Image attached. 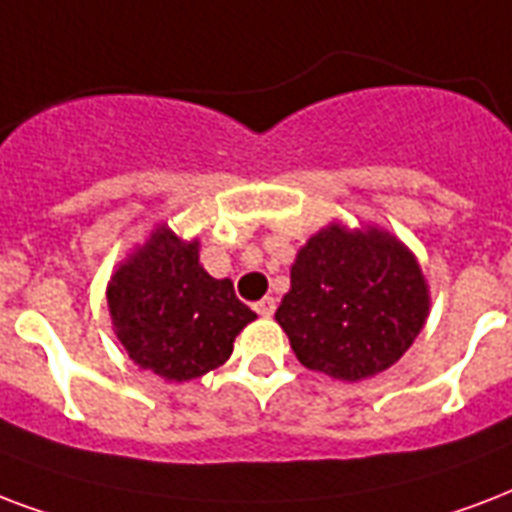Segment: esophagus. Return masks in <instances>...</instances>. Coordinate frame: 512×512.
<instances>
[{"label": "esophagus", "mask_w": 512, "mask_h": 512, "mask_svg": "<svg viewBox=\"0 0 512 512\" xmlns=\"http://www.w3.org/2000/svg\"><path fill=\"white\" fill-rule=\"evenodd\" d=\"M255 311H257V314H260V317H271L273 311H276V300H273V298L257 300Z\"/></svg>", "instance_id": "esophagus-1"}]
</instances>
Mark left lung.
Masks as SVG:
<instances>
[{
	"label": "left lung",
	"mask_w": 512,
	"mask_h": 512,
	"mask_svg": "<svg viewBox=\"0 0 512 512\" xmlns=\"http://www.w3.org/2000/svg\"><path fill=\"white\" fill-rule=\"evenodd\" d=\"M427 314L419 263L395 236L330 225L298 252L276 322L306 368L360 381L395 365Z\"/></svg>",
	"instance_id": "1"
}]
</instances>
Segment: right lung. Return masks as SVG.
Masks as SVG:
<instances>
[{
  "label": "right lung",
  "instance_id": "1",
  "mask_svg": "<svg viewBox=\"0 0 512 512\" xmlns=\"http://www.w3.org/2000/svg\"><path fill=\"white\" fill-rule=\"evenodd\" d=\"M109 314L128 357L166 381H190L228 360L233 341L257 317L230 279L198 263V241L182 244L169 228L152 233L107 290Z\"/></svg>",
  "mask_w": 512,
  "mask_h": 512
}]
</instances>
